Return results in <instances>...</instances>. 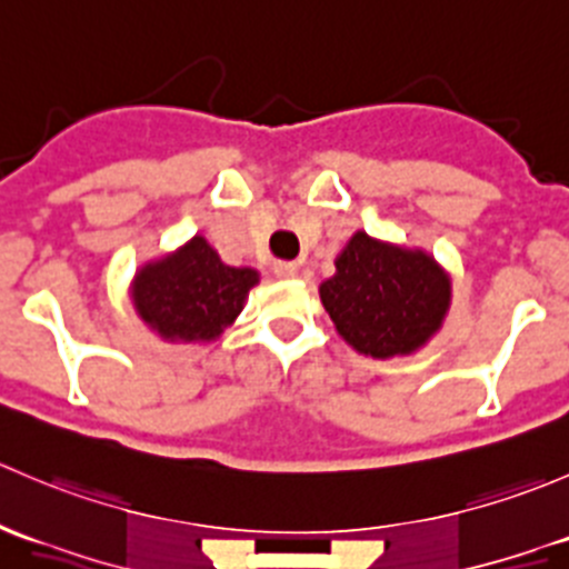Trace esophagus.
<instances>
[{"label": "esophagus", "mask_w": 569, "mask_h": 569, "mask_svg": "<svg viewBox=\"0 0 569 569\" xmlns=\"http://www.w3.org/2000/svg\"><path fill=\"white\" fill-rule=\"evenodd\" d=\"M274 274H278V278H283V280L297 278V274H300V263L278 261V263H274Z\"/></svg>", "instance_id": "obj_1"}]
</instances>
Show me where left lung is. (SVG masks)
Returning a JSON list of instances; mask_svg holds the SVG:
<instances>
[{"label":"left lung","mask_w":569,"mask_h":569,"mask_svg":"<svg viewBox=\"0 0 569 569\" xmlns=\"http://www.w3.org/2000/svg\"><path fill=\"white\" fill-rule=\"evenodd\" d=\"M319 297L349 347L386 360L412 355L440 330L451 306V278L429 252L358 231Z\"/></svg>","instance_id":"obj_1"}]
</instances>
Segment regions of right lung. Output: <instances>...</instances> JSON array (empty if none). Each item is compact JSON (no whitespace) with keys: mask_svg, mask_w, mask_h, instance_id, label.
<instances>
[{"mask_svg":"<svg viewBox=\"0 0 569 569\" xmlns=\"http://www.w3.org/2000/svg\"><path fill=\"white\" fill-rule=\"evenodd\" d=\"M258 272L228 267L203 237L137 269L131 283L140 319L164 341H214L242 313Z\"/></svg>","mask_w":569,"mask_h":569,"instance_id":"right-lung-1","label":"right lung"}]
</instances>
